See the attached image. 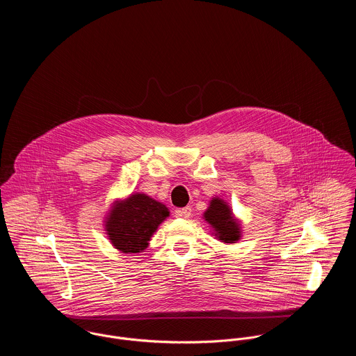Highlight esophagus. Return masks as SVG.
<instances>
[{
    "instance_id": "esophagus-1",
    "label": "esophagus",
    "mask_w": 356,
    "mask_h": 356,
    "mask_svg": "<svg viewBox=\"0 0 356 356\" xmlns=\"http://www.w3.org/2000/svg\"><path fill=\"white\" fill-rule=\"evenodd\" d=\"M175 213H177V216H181V218H191V215H192V207L188 205V207H184V208H178V209L175 211Z\"/></svg>"
}]
</instances>
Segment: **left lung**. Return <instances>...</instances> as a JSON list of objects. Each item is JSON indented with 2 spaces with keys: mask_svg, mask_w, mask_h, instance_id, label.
I'll return each instance as SVG.
<instances>
[{
  "mask_svg": "<svg viewBox=\"0 0 356 356\" xmlns=\"http://www.w3.org/2000/svg\"><path fill=\"white\" fill-rule=\"evenodd\" d=\"M205 220L213 227L215 236L223 243H234L240 238V223L233 216L232 209L220 199H212L204 212Z\"/></svg>",
  "mask_w": 356,
  "mask_h": 356,
  "instance_id": "1",
  "label": "left lung"
}]
</instances>
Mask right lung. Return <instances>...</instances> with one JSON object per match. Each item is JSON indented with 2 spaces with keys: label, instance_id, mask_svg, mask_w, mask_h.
<instances>
[{
  "label": "right lung",
  "instance_id": "obj_1",
  "mask_svg": "<svg viewBox=\"0 0 356 356\" xmlns=\"http://www.w3.org/2000/svg\"><path fill=\"white\" fill-rule=\"evenodd\" d=\"M170 215L168 208L144 193L116 202L105 229L112 245L124 254H137L148 247L157 226Z\"/></svg>",
  "mask_w": 356,
  "mask_h": 356
}]
</instances>
